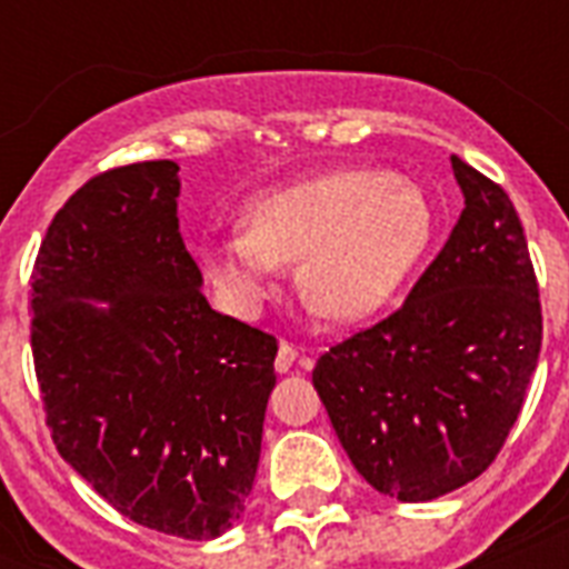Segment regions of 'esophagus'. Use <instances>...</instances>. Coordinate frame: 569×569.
Wrapping results in <instances>:
<instances>
[{
    "label": "esophagus",
    "mask_w": 569,
    "mask_h": 569,
    "mask_svg": "<svg viewBox=\"0 0 569 569\" xmlns=\"http://www.w3.org/2000/svg\"><path fill=\"white\" fill-rule=\"evenodd\" d=\"M295 360H298V348H295L292 342H280V348H277V357H274L277 372H289V369L295 366Z\"/></svg>",
    "instance_id": "1"
}]
</instances>
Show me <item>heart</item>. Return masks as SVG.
I'll list each match as a JSON object with an SVG mask.
<instances>
[{
	"label": "heart",
	"instance_id": "obj_1",
	"mask_svg": "<svg viewBox=\"0 0 569 569\" xmlns=\"http://www.w3.org/2000/svg\"><path fill=\"white\" fill-rule=\"evenodd\" d=\"M241 227L200 244L206 274L239 310H257L298 262V289L337 321L366 319L392 298L428 248L433 212L413 182L339 168L253 197Z\"/></svg>",
	"mask_w": 569,
	"mask_h": 569
}]
</instances>
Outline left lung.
Listing matches in <instances>:
<instances>
[{"label":"left lung","instance_id":"8db88e82","mask_svg":"<svg viewBox=\"0 0 569 569\" xmlns=\"http://www.w3.org/2000/svg\"><path fill=\"white\" fill-rule=\"evenodd\" d=\"M463 212L405 303L312 369L355 469L398 502H431L502 451L538 369L543 316L529 241L499 182L451 156Z\"/></svg>","mask_w":569,"mask_h":569}]
</instances>
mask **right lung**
<instances>
[{
	"mask_svg": "<svg viewBox=\"0 0 569 569\" xmlns=\"http://www.w3.org/2000/svg\"><path fill=\"white\" fill-rule=\"evenodd\" d=\"M177 171L111 168L58 209L29 283L31 357L58 455L127 520L212 540L257 478L277 339L200 292Z\"/></svg>",
	"mask_w": 569,
	"mask_h": 569,
	"instance_id": "obj_1",
	"label": "right lung"
}]
</instances>
